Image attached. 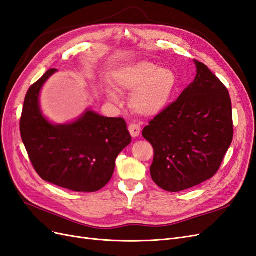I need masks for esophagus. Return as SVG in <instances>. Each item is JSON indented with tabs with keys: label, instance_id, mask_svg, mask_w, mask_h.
<instances>
[{
	"label": "esophagus",
	"instance_id": "esophagus-1",
	"mask_svg": "<svg viewBox=\"0 0 256 256\" xmlns=\"http://www.w3.org/2000/svg\"><path fill=\"white\" fill-rule=\"evenodd\" d=\"M128 129H129V132H130V134H131V136H132V138H136V136H140L141 127L138 126V125H136V124H130Z\"/></svg>",
	"mask_w": 256,
	"mask_h": 256
}]
</instances>
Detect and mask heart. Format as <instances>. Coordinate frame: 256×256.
<instances>
[{
  "label": "heart",
  "mask_w": 256,
  "mask_h": 256,
  "mask_svg": "<svg viewBox=\"0 0 256 256\" xmlns=\"http://www.w3.org/2000/svg\"><path fill=\"white\" fill-rule=\"evenodd\" d=\"M115 84L125 92H134L130 99L132 109L143 116H154L164 112L178 88V78L173 69L161 68L150 62H138L116 69ZM111 100L118 99L108 90Z\"/></svg>",
  "instance_id": "b5f03b06"
}]
</instances>
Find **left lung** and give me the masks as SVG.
Masks as SVG:
<instances>
[{
  "instance_id": "obj_1",
  "label": "left lung",
  "mask_w": 256,
  "mask_h": 256,
  "mask_svg": "<svg viewBox=\"0 0 256 256\" xmlns=\"http://www.w3.org/2000/svg\"><path fill=\"white\" fill-rule=\"evenodd\" d=\"M194 63V81L142 132L154 152L152 180L168 192L189 189L212 178L233 140L228 88L206 65Z\"/></svg>"
}]
</instances>
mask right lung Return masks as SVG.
Returning <instances> with one entry per match:
<instances>
[{
	"label": "right lung",
	"mask_w": 256,
	"mask_h": 256,
	"mask_svg": "<svg viewBox=\"0 0 256 256\" xmlns=\"http://www.w3.org/2000/svg\"><path fill=\"white\" fill-rule=\"evenodd\" d=\"M50 69L26 92L20 132L30 162L44 180L76 192H95L110 182L120 152L131 143L126 122L86 109L79 118L53 124L40 110Z\"/></svg>",
	"instance_id": "obj_1"
}]
</instances>
